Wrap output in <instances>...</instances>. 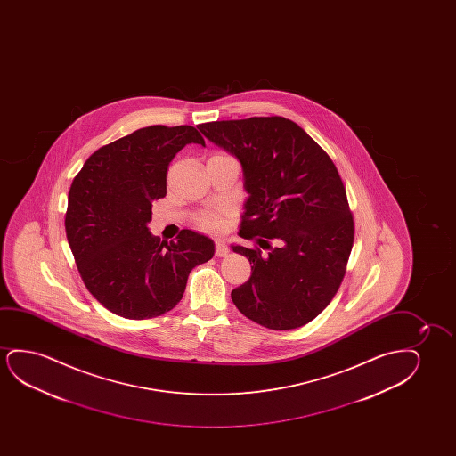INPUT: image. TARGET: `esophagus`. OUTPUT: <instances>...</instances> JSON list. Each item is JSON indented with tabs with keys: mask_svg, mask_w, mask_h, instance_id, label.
Returning <instances> with one entry per match:
<instances>
[{
	"mask_svg": "<svg viewBox=\"0 0 456 456\" xmlns=\"http://www.w3.org/2000/svg\"><path fill=\"white\" fill-rule=\"evenodd\" d=\"M227 254H229V248L225 246L224 241H216L215 243V256H225Z\"/></svg>",
	"mask_w": 456,
	"mask_h": 456,
	"instance_id": "esophagus-1",
	"label": "esophagus"
}]
</instances>
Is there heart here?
Returning a JSON list of instances; mask_svg holds the SVG:
<instances>
[{"mask_svg":"<svg viewBox=\"0 0 456 456\" xmlns=\"http://www.w3.org/2000/svg\"><path fill=\"white\" fill-rule=\"evenodd\" d=\"M223 157V156H213ZM210 157V159H213ZM231 208L229 207H215V208H206L194 215V224L200 227V231L208 232V233H216L223 231L227 224V219L231 218Z\"/></svg>","mask_w":456,"mask_h":456,"instance_id":"b5f03b06","label":"heart"}]
</instances>
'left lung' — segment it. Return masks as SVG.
Returning <instances> with one entry per match:
<instances>
[{
	"label": "left lung",
	"instance_id": "obj_1",
	"mask_svg": "<svg viewBox=\"0 0 456 456\" xmlns=\"http://www.w3.org/2000/svg\"><path fill=\"white\" fill-rule=\"evenodd\" d=\"M198 127L237 157L249 193L238 235L256 246L232 249L252 263V274L232 291L233 304L271 330L308 324L335 297L355 233L335 163L300 126L283 117Z\"/></svg>",
	"mask_w": 456,
	"mask_h": 456
}]
</instances>
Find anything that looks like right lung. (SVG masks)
<instances>
[{
	"label": "right lung",
	"mask_w": 456,
	"mask_h": 456,
	"mask_svg": "<svg viewBox=\"0 0 456 456\" xmlns=\"http://www.w3.org/2000/svg\"><path fill=\"white\" fill-rule=\"evenodd\" d=\"M188 143L206 146L193 126L138 129L94 151L69 187L65 232L76 266L94 299L123 318L173 310L191 269L215 254L196 232L183 229L168 243L148 229L169 162Z\"/></svg>",
	"instance_id": "right-lung-1"
}]
</instances>
